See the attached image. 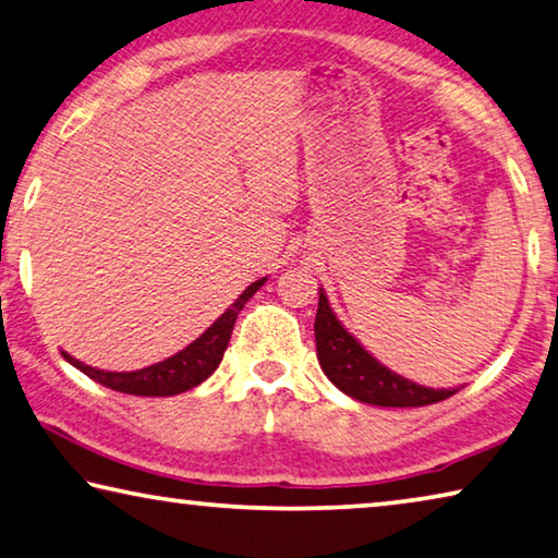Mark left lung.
<instances>
[{
  "label": "left lung",
  "instance_id": "left-lung-1",
  "mask_svg": "<svg viewBox=\"0 0 558 558\" xmlns=\"http://www.w3.org/2000/svg\"><path fill=\"white\" fill-rule=\"evenodd\" d=\"M315 344L323 373L352 400L377 407H424L447 400L457 392L422 387L412 379L392 373L383 362H377L344 330L342 323L330 311V303H327L323 290L315 315Z\"/></svg>",
  "mask_w": 558,
  "mask_h": 558
}]
</instances>
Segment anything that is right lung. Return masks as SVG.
<instances>
[{
  "label": "right lung",
  "mask_w": 558,
  "mask_h": 558,
  "mask_svg": "<svg viewBox=\"0 0 558 558\" xmlns=\"http://www.w3.org/2000/svg\"><path fill=\"white\" fill-rule=\"evenodd\" d=\"M265 278L255 280L253 286H247L241 298L228 307V311L218 317V320L208 327L206 332L201 335L198 340H193L189 348L175 352L173 357L163 362H156L151 367L136 369V373H104V369L88 367L84 362L74 360L69 352H61L66 362H72L76 369H82L94 383H99L109 390L126 392V395H138V397H171L181 395L191 387L201 385L203 379H208L216 373V367L223 360V352L228 348V340H231L233 325L238 313L243 311V305L258 293Z\"/></svg>",
  "instance_id": "add662e5"
}]
</instances>
